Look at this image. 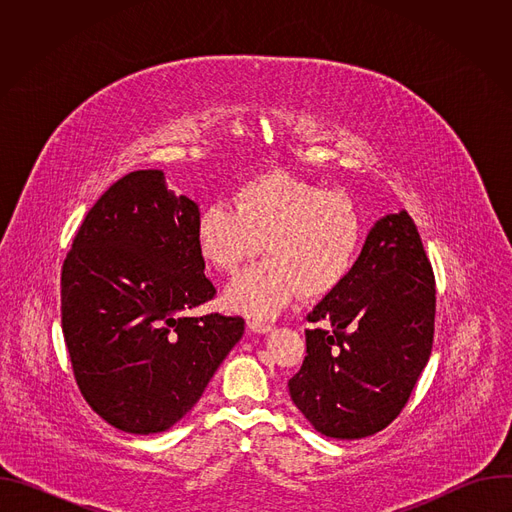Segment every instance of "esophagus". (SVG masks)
Returning a JSON list of instances; mask_svg holds the SVG:
<instances>
[{"instance_id":"1","label":"esophagus","mask_w":512,"mask_h":512,"mask_svg":"<svg viewBox=\"0 0 512 512\" xmlns=\"http://www.w3.org/2000/svg\"><path fill=\"white\" fill-rule=\"evenodd\" d=\"M247 324H249V330L255 334H269L273 328L269 322H261V320H249Z\"/></svg>"}]
</instances>
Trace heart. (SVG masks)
Returning a JSON list of instances; mask_svg holds the SVG:
<instances>
[{
    "label": "heart",
    "instance_id": "heart-1",
    "mask_svg": "<svg viewBox=\"0 0 512 512\" xmlns=\"http://www.w3.org/2000/svg\"><path fill=\"white\" fill-rule=\"evenodd\" d=\"M194 239L206 263L235 275L265 251L225 291V304L267 320L300 294L328 296L354 269L364 241L362 216L344 192L285 172L243 182L229 202H212L196 218Z\"/></svg>",
    "mask_w": 512,
    "mask_h": 512
}]
</instances>
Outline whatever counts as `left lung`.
Instances as JSON below:
<instances>
[{"instance_id":"8db88e82","label":"left lung","mask_w":512,"mask_h":512,"mask_svg":"<svg viewBox=\"0 0 512 512\" xmlns=\"http://www.w3.org/2000/svg\"><path fill=\"white\" fill-rule=\"evenodd\" d=\"M435 281L405 210L375 223L350 275L310 312L291 401L316 431L360 440L405 407L431 354Z\"/></svg>"}]
</instances>
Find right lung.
Masks as SVG:
<instances>
[{
  "instance_id": "1",
  "label": "right lung",
  "mask_w": 512,
  "mask_h": 512,
  "mask_svg": "<svg viewBox=\"0 0 512 512\" xmlns=\"http://www.w3.org/2000/svg\"><path fill=\"white\" fill-rule=\"evenodd\" d=\"M200 210L162 170L117 180L62 265V332L87 403L113 427L176 425L243 338L245 320L184 312L212 300L194 227Z\"/></svg>"
}]
</instances>
